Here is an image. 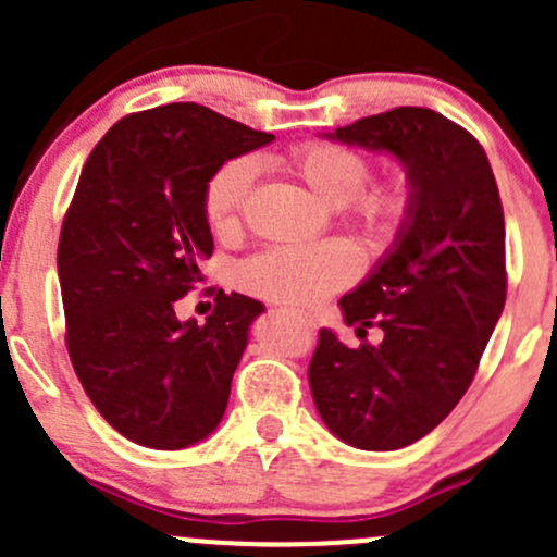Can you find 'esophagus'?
<instances>
[{"mask_svg":"<svg viewBox=\"0 0 557 557\" xmlns=\"http://www.w3.org/2000/svg\"><path fill=\"white\" fill-rule=\"evenodd\" d=\"M290 314H294V318L299 320L301 325H307V329H314V318H312V314H301V312H290Z\"/></svg>","mask_w":557,"mask_h":557,"instance_id":"1","label":"esophagus"}]
</instances>
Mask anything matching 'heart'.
Wrapping results in <instances>:
<instances>
[{"mask_svg":"<svg viewBox=\"0 0 557 557\" xmlns=\"http://www.w3.org/2000/svg\"><path fill=\"white\" fill-rule=\"evenodd\" d=\"M307 188L329 207H342L352 226L369 239H387L409 212V194L401 183L363 190L369 164L361 153L334 143H307L280 159ZM256 164L232 159L207 180L205 212L215 232L237 228ZM356 277V256L345 243L325 239L312 245H272L239 267V283L250 294L310 307L323 301Z\"/></svg>","mask_w":557,"mask_h":557,"instance_id":"b5f03b06","label":"heart"}]
</instances>
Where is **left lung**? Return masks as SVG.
<instances>
[{"mask_svg":"<svg viewBox=\"0 0 557 557\" xmlns=\"http://www.w3.org/2000/svg\"><path fill=\"white\" fill-rule=\"evenodd\" d=\"M404 166L409 212L369 277L339 299L347 347L320 329L310 391L334 436L401 450L436 429L471 385L507 299L504 210L482 145L429 107H396L323 134Z\"/></svg>","mask_w":557,"mask_h":557,"instance_id":"1","label":"left lung"}]
</instances>
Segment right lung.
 <instances>
[{"mask_svg": "<svg viewBox=\"0 0 557 557\" xmlns=\"http://www.w3.org/2000/svg\"><path fill=\"white\" fill-rule=\"evenodd\" d=\"M272 139L174 102L121 117L83 166L55 261L66 350L99 414L137 445L183 450L223 420L263 305L221 290L205 325L174 305L215 247L207 180Z\"/></svg>", "mask_w": 557, "mask_h": 557, "instance_id": "1", "label": "right lung"}]
</instances>
